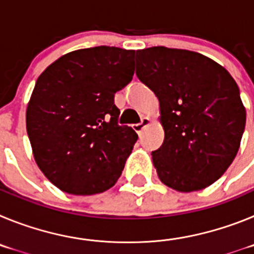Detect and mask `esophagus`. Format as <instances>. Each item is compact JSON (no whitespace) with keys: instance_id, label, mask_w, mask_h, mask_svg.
Instances as JSON below:
<instances>
[{"instance_id":"esophagus-1","label":"esophagus","mask_w":254,"mask_h":254,"mask_svg":"<svg viewBox=\"0 0 254 254\" xmlns=\"http://www.w3.org/2000/svg\"><path fill=\"white\" fill-rule=\"evenodd\" d=\"M149 123H150L149 118H147V117H143L140 123H134V125H132V128L137 132V133H140V132L142 131V129L145 128L147 125H149Z\"/></svg>"}]
</instances>
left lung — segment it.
<instances>
[{"label": "left lung", "instance_id": "obj_1", "mask_svg": "<svg viewBox=\"0 0 254 254\" xmlns=\"http://www.w3.org/2000/svg\"><path fill=\"white\" fill-rule=\"evenodd\" d=\"M136 75L160 103L165 137L151 152L159 178L179 192L212 185L237 156L246 127L234 78L205 56L167 47L137 51Z\"/></svg>", "mask_w": 254, "mask_h": 254}]
</instances>
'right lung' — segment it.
<instances>
[{
    "label": "right lung",
    "instance_id": "1",
    "mask_svg": "<svg viewBox=\"0 0 254 254\" xmlns=\"http://www.w3.org/2000/svg\"><path fill=\"white\" fill-rule=\"evenodd\" d=\"M134 51L78 49L38 77L26 129L38 167L61 190L95 194L116 185L138 136L118 125L114 94L134 73Z\"/></svg>",
    "mask_w": 254,
    "mask_h": 254
}]
</instances>
